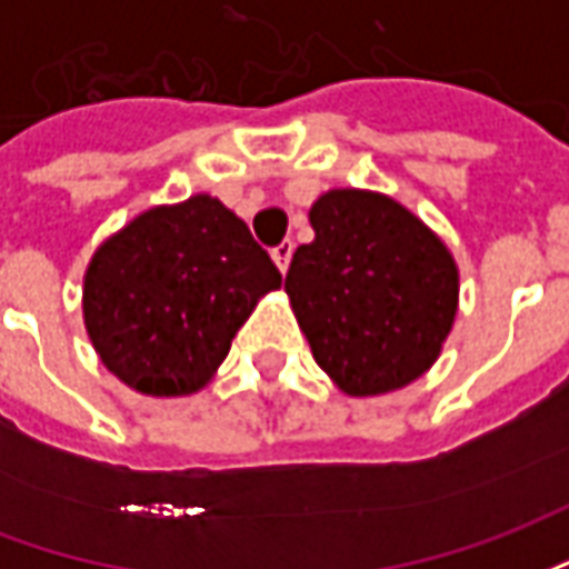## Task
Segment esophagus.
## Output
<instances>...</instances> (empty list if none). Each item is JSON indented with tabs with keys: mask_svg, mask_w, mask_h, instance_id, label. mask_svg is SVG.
<instances>
[{
	"mask_svg": "<svg viewBox=\"0 0 569 569\" xmlns=\"http://www.w3.org/2000/svg\"><path fill=\"white\" fill-rule=\"evenodd\" d=\"M292 249H296V247H292V240H283L280 247L271 249V256H273V261H277L280 273L289 271V261H292Z\"/></svg>",
	"mask_w": 569,
	"mask_h": 569,
	"instance_id": "34e87169",
	"label": "esophagus"
}]
</instances>
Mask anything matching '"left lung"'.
Instances as JSON below:
<instances>
[{
	"label": "left lung",
	"mask_w": 569,
	"mask_h": 569,
	"mask_svg": "<svg viewBox=\"0 0 569 569\" xmlns=\"http://www.w3.org/2000/svg\"><path fill=\"white\" fill-rule=\"evenodd\" d=\"M286 296L313 359L347 396L418 381L451 335L460 273L418 216L378 191L332 188L310 207Z\"/></svg>",
	"instance_id": "obj_1"
}]
</instances>
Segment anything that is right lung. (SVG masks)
<instances>
[{
	"label": "right lung",
	"mask_w": 569,
	"mask_h": 569,
	"mask_svg": "<svg viewBox=\"0 0 569 569\" xmlns=\"http://www.w3.org/2000/svg\"><path fill=\"white\" fill-rule=\"evenodd\" d=\"M283 277L219 198L140 212L84 271L81 310L97 357L142 396H191L212 381L261 296Z\"/></svg>",
	"instance_id": "right-lung-1"
}]
</instances>
